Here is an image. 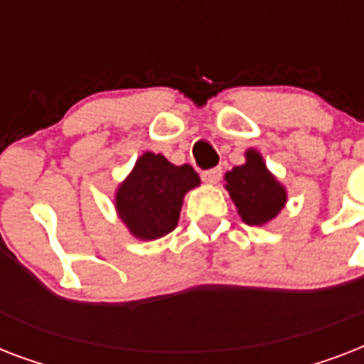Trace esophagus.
Returning a JSON list of instances; mask_svg holds the SVG:
<instances>
[{
  "mask_svg": "<svg viewBox=\"0 0 364 364\" xmlns=\"http://www.w3.org/2000/svg\"><path fill=\"white\" fill-rule=\"evenodd\" d=\"M221 176H223L221 168H213V170H208L202 173V181L208 183V185H217L219 179H221Z\"/></svg>",
  "mask_w": 364,
  "mask_h": 364,
  "instance_id": "1",
  "label": "esophagus"
}]
</instances>
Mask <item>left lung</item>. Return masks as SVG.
I'll use <instances>...</instances> for the list:
<instances>
[{"label": "left lung", "instance_id": "1", "mask_svg": "<svg viewBox=\"0 0 364 364\" xmlns=\"http://www.w3.org/2000/svg\"><path fill=\"white\" fill-rule=\"evenodd\" d=\"M225 188L249 227L274 221L287 204V188L268 168L257 149L245 151V162L225 173Z\"/></svg>", "mask_w": 364, "mask_h": 364}]
</instances>
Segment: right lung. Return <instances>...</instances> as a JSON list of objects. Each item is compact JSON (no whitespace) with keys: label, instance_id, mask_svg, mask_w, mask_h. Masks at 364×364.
<instances>
[{"label":"right lung","instance_id":"add662e5","mask_svg":"<svg viewBox=\"0 0 364 364\" xmlns=\"http://www.w3.org/2000/svg\"><path fill=\"white\" fill-rule=\"evenodd\" d=\"M198 185L193 166H176L164 154L145 151L117 187V215L134 238L153 242L177 227L185 194Z\"/></svg>","mask_w":364,"mask_h":364}]
</instances>
